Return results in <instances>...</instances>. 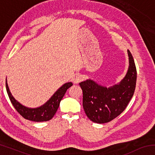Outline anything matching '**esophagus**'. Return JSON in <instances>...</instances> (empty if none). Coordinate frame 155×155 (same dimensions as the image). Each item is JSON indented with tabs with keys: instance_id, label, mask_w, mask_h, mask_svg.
Returning <instances> with one entry per match:
<instances>
[{
	"instance_id": "obj_1",
	"label": "esophagus",
	"mask_w": 155,
	"mask_h": 155,
	"mask_svg": "<svg viewBox=\"0 0 155 155\" xmlns=\"http://www.w3.org/2000/svg\"><path fill=\"white\" fill-rule=\"evenodd\" d=\"M82 80H83V76L82 75L79 74H76L74 78V83H78Z\"/></svg>"
}]
</instances>
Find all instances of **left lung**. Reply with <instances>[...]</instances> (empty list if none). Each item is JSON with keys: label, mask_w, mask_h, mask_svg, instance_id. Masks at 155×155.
<instances>
[{"label": "left lung", "mask_w": 155, "mask_h": 155, "mask_svg": "<svg viewBox=\"0 0 155 155\" xmlns=\"http://www.w3.org/2000/svg\"><path fill=\"white\" fill-rule=\"evenodd\" d=\"M129 66L125 77L112 87L101 86L92 80L79 83L83 90V107L91 121L109 122L124 111L134 94L137 70L130 52L127 51Z\"/></svg>", "instance_id": "obj_1"}]
</instances>
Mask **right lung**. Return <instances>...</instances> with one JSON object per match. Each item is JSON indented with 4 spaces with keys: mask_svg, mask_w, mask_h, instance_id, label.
I'll list each match as a JSON object with an SVG mask.
<instances>
[{
    "mask_svg": "<svg viewBox=\"0 0 155 155\" xmlns=\"http://www.w3.org/2000/svg\"><path fill=\"white\" fill-rule=\"evenodd\" d=\"M72 85L71 82L65 83L43 105L38 108H28L21 104L14 98L10 92L6 79L7 91L13 106L24 118L33 122H44L51 120L58 109L60 102L67 90Z\"/></svg>",
    "mask_w": 155,
    "mask_h": 155,
    "instance_id": "1",
    "label": "right lung"
}]
</instances>
